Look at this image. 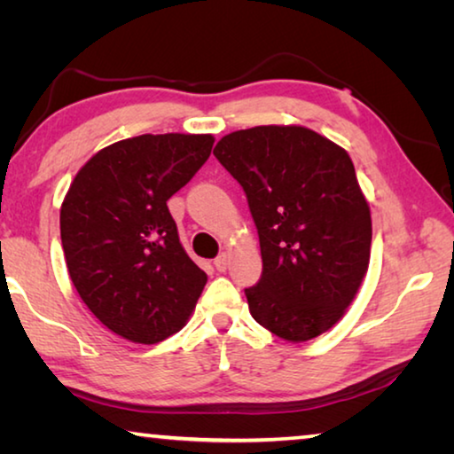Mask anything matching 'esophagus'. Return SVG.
<instances>
[{"label": "esophagus", "instance_id": "34e87169", "mask_svg": "<svg viewBox=\"0 0 454 454\" xmlns=\"http://www.w3.org/2000/svg\"><path fill=\"white\" fill-rule=\"evenodd\" d=\"M214 266H216L218 272H226V268H228V254H226V252H222L220 256H216V260H214Z\"/></svg>", "mask_w": 454, "mask_h": 454}]
</instances>
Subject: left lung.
I'll list each match as a JSON object with an SVG mask.
<instances>
[{
    "label": "left lung",
    "instance_id": "obj_1",
    "mask_svg": "<svg viewBox=\"0 0 454 454\" xmlns=\"http://www.w3.org/2000/svg\"><path fill=\"white\" fill-rule=\"evenodd\" d=\"M248 198L262 276L246 288L252 318L288 342L333 328L371 260V208L340 145L302 126H256L214 148Z\"/></svg>",
    "mask_w": 454,
    "mask_h": 454
}]
</instances>
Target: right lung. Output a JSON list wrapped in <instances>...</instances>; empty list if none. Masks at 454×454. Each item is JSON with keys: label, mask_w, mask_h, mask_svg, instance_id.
Returning <instances> with one entry per match:
<instances>
[{"label": "right lung", "mask_w": 454, "mask_h": 454, "mask_svg": "<svg viewBox=\"0 0 454 454\" xmlns=\"http://www.w3.org/2000/svg\"><path fill=\"white\" fill-rule=\"evenodd\" d=\"M210 134H144L91 156L59 212L61 246L83 304L112 333L156 344L186 325L206 286L168 200L210 158Z\"/></svg>", "instance_id": "add662e5"}]
</instances>
